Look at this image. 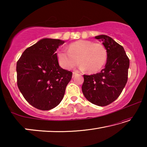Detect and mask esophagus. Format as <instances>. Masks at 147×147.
Masks as SVG:
<instances>
[{
	"label": "esophagus",
	"instance_id": "1",
	"mask_svg": "<svg viewBox=\"0 0 147 147\" xmlns=\"http://www.w3.org/2000/svg\"><path fill=\"white\" fill-rule=\"evenodd\" d=\"M76 74H77L76 72H73V77H74V76H75Z\"/></svg>",
	"mask_w": 147,
	"mask_h": 147
}]
</instances>
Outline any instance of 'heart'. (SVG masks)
Segmentation results:
<instances>
[{
  "label": "heart",
  "mask_w": 147,
  "mask_h": 147,
  "mask_svg": "<svg viewBox=\"0 0 147 147\" xmlns=\"http://www.w3.org/2000/svg\"><path fill=\"white\" fill-rule=\"evenodd\" d=\"M67 49H61L57 53L59 64L65 69L74 68L80 61V70L96 73L103 67L108 58L106 47L100 43L79 40L71 43Z\"/></svg>",
  "instance_id": "1"
}]
</instances>
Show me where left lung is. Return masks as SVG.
Listing matches in <instances>:
<instances>
[{
    "instance_id": "obj_1",
    "label": "left lung",
    "mask_w": 147,
    "mask_h": 147,
    "mask_svg": "<svg viewBox=\"0 0 147 147\" xmlns=\"http://www.w3.org/2000/svg\"><path fill=\"white\" fill-rule=\"evenodd\" d=\"M95 39L102 41L107 50L106 63L100 73L84 74L82 89L90 102L105 106L115 101L126 86L130 60L123 47L110 37L100 35L96 36Z\"/></svg>"
}]
</instances>
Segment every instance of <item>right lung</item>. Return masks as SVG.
<instances>
[{"label":"right lung","mask_w":147,"mask_h":147,"mask_svg":"<svg viewBox=\"0 0 147 147\" xmlns=\"http://www.w3.org/2000/svg\"><path fill=\"white\" fill-rule=\"evenodd\" d=\"M65 43L45 38L27 48L17 62V83L28 102L41 110H50L63 98L73 73L59 65L56 51Z\"/></svg>","instance_id":"1"}]
</instances>
